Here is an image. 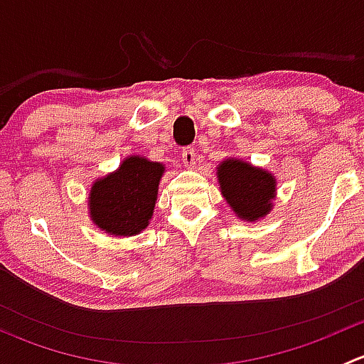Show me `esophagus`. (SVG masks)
Masks as SVG:
<instances>
[{
    "mask_svg": "<svg viewBox=\"0 0 364 364\" xmlns=\"http://www.w3.org/2000/svg\"><path fill=\"white\" fill-rule=\"evenodd\" d=\"M196 156H197V153H196V149L193 148H185L183 149V153H181V159H183V164H185V167H193V165H196Z\"/></svg>",
    "mask_w": 364,
    "mask_h": 364,
    "instance_id": "obj_1",
    "label": "esophagus"
}]
</instances>
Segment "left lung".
<instances>
[{
	"instance_id": "left-lung-1",
	"label": "left lung",
	"mask_w": 364,
	"mask_h": 364,
	"mask_svg": "<svg viewBox=\"0 0 364 364\" xmlns=\"http://www.w3.org/2000/svg\"><path fill=\"white\" fill-rule=\"evenodd\" d=\"M220 190L237 218L255 222L269 215L277 196V179L266 168L240 159H227L216 167Z\"/></svg>"
}]
</instances>
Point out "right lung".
Returning a JSON list of instances; mask_svg holds the SVG:
<instances>
[{"mask_svg":"<svg viewBox=\"0 0 364 364\" xmlns=\"http://www.w3.org/2000/svg\"><path fill=\"white\" fill-rule=\"evenodd\" d=\"M165 167L132 155L119 168L97 179L90 190V216L111 236H135L149 225Z\"/></svg>","mask_w":364,"mask_h":364,"instance_id":"1","label":"right lung"}]
</instances>
